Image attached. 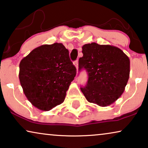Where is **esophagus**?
Returning a JSON list of instances; mask_svg holds the SVG:
<instances>
[{
    "label": "esophagus",
    "mask_w": 148,
    "mask_h": 148,
    "mask_svg": "<svg viewBox=\"0 0 148 148\" xmlns=\"http://www.w3.org/2000/svg\"><path fill=\"white\" fill-rule=\"evenodd\" d=\"M73 64H74L75 66V67H76L77 70V69H78V64H79V63H78V60H76V61H75V62H73Z\"/></svg>",
    "instance_id": "obj_1"
}]
</instances>
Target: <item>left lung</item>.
I'll return each mask as SVG.
<instances>
[{
  "mask_svg": "<svg viewBox=\"0 0 148 148\" xmlns=\"http://www.w3.org/2000/svg\"><path fill=\"white\" fill-rule=\"evenodd\" d=\"M79 71L85 69L88 80L81 90L89 102L104 107L124 92L130 73V60L122 50L92 42L82 46Z\"/></svg>",
  "mask_w": 148,
  "mask_h": 148,
  "instance_id": "8db88e82",
  "label": "left lung"
}]
</instances>
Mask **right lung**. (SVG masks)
Wrapping results in <instances>:
<instances>
[{
	"mask_svg": "<svg viewBox=\"0 0 148 148\" xmlns=\"http://www.w3.org/2000/svg\"><path fill=\"white\" fill-rule=\"evenodd\" d=\"M75 75L69 50L61 43L40 46L19 64V78L24 94L34 106L43 111L64 102Z\"/></svg>",
	"mask_w": 148,
	"mask_h": 148,
	"instance_id": "add662e5",
	"label": "right lung"
}]
</instances>
